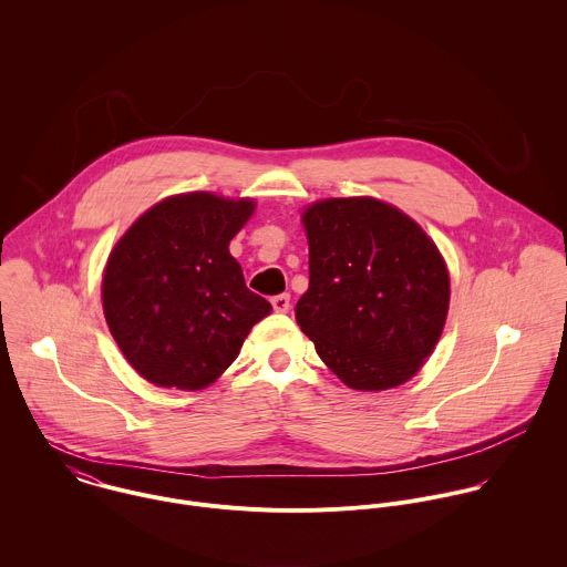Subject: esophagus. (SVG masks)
I'll use <instances>...</instances> for the list:
<instances>
[{
  "mask_svg": "<svg viewBox=\"0 0 567 567\" xmlns=\"http://www.w3.org/2000/svg\"><path fill=\"white\" fill-rule=\"evenodd\" d=\"M275 312H288L290 310V295H277L270 299Z\"/></svg>",
  "mask_w": 567,
  "mask_h": 567,
  "instance_id": "34e87169",
  "label": "esophagus"
}]
</instances>
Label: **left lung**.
Listing matches in <instances>:
<instances>
[{"label": "left lung", "instance_id": "8db88e82", "mask_svg": "<svg viewBox=\"0 0 567 567\" xmlns=\"http://www.w3.org/2000/svg\"><path fill=\"white\" fill-rule=\"evenodd\" d=\"M310 288L297 323L355 391L408 382L441 338L450 275L425 231L375 198H329L303 212Z\"/></svg>", "mask_w": 567, "mask_h": 567}]
</instances>
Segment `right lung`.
I'll return each instance as SVG.
<instances>
[{
	"label": "right lung",
	"mask_w": 567,
	"mask_h": 567,
	"mask_svg": "<svg viewBox=\"0 0 567 567\" xmlns=\"http://www.w3.org/2000/svg\"><path fill=\"white\" fill-rule=\"evenodd\" d=\"M252 209L250 198L209 192L169 196L111 250L104 317L124 358L148 382L181 391L209 386L238 358L252 324L270 315L229 252Z\"/></svg>",
	"instance_id": "obj_1"
}]
</instances>
